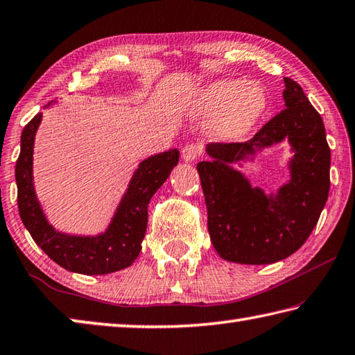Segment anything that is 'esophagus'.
<instances>
[{
	"mask_svg": "<svg viewBox=\"0 0 355 355\" xmlns=\"http://www.w3.org/2000/svg\"><path fill=\"white\" fill-rule=\"evenodd\" d=\"M203 153V146L200 143H191L188 146L183 147L182 150V157L186 161V163H191V161L197 159L200 155Z\"/></svg>",
	"mask_w": 355,
	"mask_h": 355,
	"instance_id": "34e87169",
	"label": "esophagus"
}]
</instances>
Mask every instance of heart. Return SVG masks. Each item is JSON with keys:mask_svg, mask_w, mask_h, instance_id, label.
<instances>
[{"mask_svg": "<svg viewBox=\"0 0 355 355\" xmlns=\"http://www.w3.org/2000/svg\"><path fill=\"white\" fill-rule=\"evenodd\" d=\"M203 113H218L214 132L223 138H236L247 133L267 108V98L254 83L223 79L203 88L198 98Z\"/></svg>", "mask_w": 355, "mask_h": 355, "instance_id": "heart-1", "label": "heart"}]
</instances>
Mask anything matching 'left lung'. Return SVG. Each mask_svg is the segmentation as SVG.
Returning <instances> with one entry per match:
<instances>
[{"label": "left lung", "instance_id": "left-lung-1", "mask_svg": "<svg viewBox=\"0 0 355 355\" xmlns=\"http://www.w3.org/2000/svg\"><path fill=\"white\" fill-rule=\"evenodd\" d=\"M284 83V110L245 143L208 144L211 159L197 164L211 242L225 261L262 266L286 259L311 236L329 196L331 149L323 119L298 83L288 77ZM284 139L295 153L291 182L276 196H266L230 163Z\"/></svg>", "mask_w": 355, "mask_h": 355}]
</instances>
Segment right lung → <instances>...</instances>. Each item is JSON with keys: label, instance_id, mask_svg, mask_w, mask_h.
Wrapping results in <instances>:
<instances>
[{"label": "right lung", "instance_id": "add662e5", "mask_svg": "<svg viewBox=\"0 0 355 355\" xmlns=\"http://www.w3.org/2000/svg\"><path fill=\"white\" fill-rule=\"evenodd\" d=\"M42 113L32 118L21 133V150L15 166L17 203L26 230L51 259L69 272L107 275L132 266L141 251L147 228V205L177 166L180 152L171 149L144 159L135 172L110 227L99 236H67L51 227L32 183L34 138Z\"/></svg>", "mask_w": 355, "mask_h": 355}]
</instances>
